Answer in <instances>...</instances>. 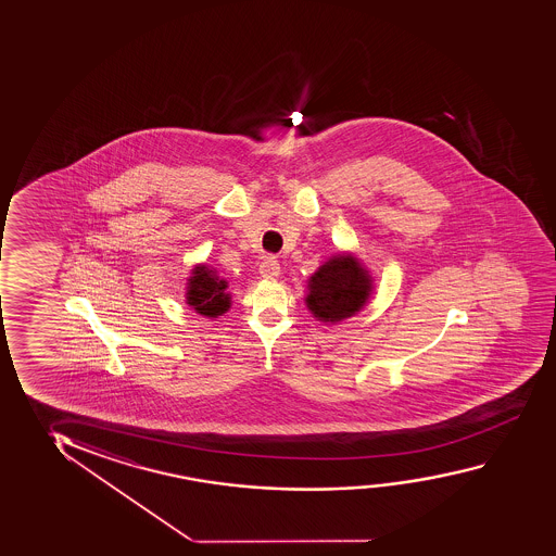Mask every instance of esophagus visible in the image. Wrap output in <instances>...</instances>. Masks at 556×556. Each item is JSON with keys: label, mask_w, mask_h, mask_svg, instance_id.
I'll list each match as a JSON object with an SVG mask.
<instances>
[{"label": "esophagus", "mask_w": 556, "mask_h": 556, "mask_svg": "<svg viewBox=\"0 0 556 556\" xmlns=\"http://www.w3.org/2000/svg\"><path fill=\"white\" fill-rule=\"evenodd\" d=\"M260 273L263 278L275 280V278L280 276V263L275 257H267V260L261 263Z\"/></svg>", "instance_id": "esophagus-1"}]
</instances>
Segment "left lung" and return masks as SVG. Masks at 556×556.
<instances>
[{"label":"left lung","mask_w":556,"mask_h":556,"mask_svg":"<svg viewBox=\"0 0 556 556\" xmlns=\"http://www.w3.org/2000/svg\"><path fill=\"white\" fill-rule=\"evenodd\" d=\"M370 291L369 270L354 255L339 253L311 276L306 306L321 321L337 324L362 311Z\"/></svg>","instance_id":"obj_1"}]
</instances>
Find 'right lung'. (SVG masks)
Wrapping results in <instances>:
<instances>
[{"label": "right lung", "mask_w": 556, "mask_h": 556, "mask_svg": "<svg viewBox=\"0 0 556 556\" xmlns=\"http://www.w3.org/2000/svg\"><path fill=\"white\" fill-rule=\"evenodd\" d=\"M227 288V281L215 275L214 268L199 265L187 283V304L207 318L222 316L230 306Z\"/></svg>", "instance_id": "right-lung-1"}]
</instances>
